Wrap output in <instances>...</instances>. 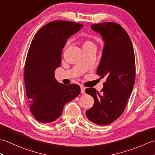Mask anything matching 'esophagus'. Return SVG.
I'll return each mask as SVG.
<instances>
[{
  "instance_id": "1",
  "label": "esophagus",
  "mask_w": 155,
  "mask_h": 155,
  "mask_svg": "<svg viewBox=\"0 0 155 155\" xmlns=\"http://www.w3.org/2000/svg\"><path fill=\"white\" fill-rule=\"evenodd\" d=\"M81 94H84L85 93V88L83 86H81Z\"/></svg>"
}]
</instances>
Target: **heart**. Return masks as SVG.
Instances as JSON below:
<instances>
[{
  "label": "heart",
  "mask_w": 155,
  "mask_h": 155,
  "mask_svg": "<svg viewBox=\"0 0 155 155\" xmlns=\"http://www.w3.org/2000/svg\"><path fill=\"white\" fill-rule=\"evenodd\" d=\"M92 44H93V43L90 40H84L83 41V47L86 46V45H92Z\"/></svg>",
  "instance_id": "b5f03b06"
}]
</instances>
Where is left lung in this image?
I'll use <instances>...</instances> for the list:
<instances>
[{"label":"left lung","mask_w":155,"mask_h":155,"mask_svg":"<svg viewBox=\"0 0 155 155\" xmlns=\"http://www.w3.org/2000/svg\"><path fill=\"white\" fill-rule=\"evenodd\" d=\"M91 28L101 34L105 43L96 73L101 78L106 76V80L100 92L86 89L94 100L86 116L94 124L106 125L116 120L127 105L135 81V54L130 38L120 24L103 22L92 24Z\"/></svg>","instance_id":"left-lung-1"}]
</instances>
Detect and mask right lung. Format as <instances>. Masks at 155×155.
Here are the masks:
<instances>
[{
    "mask_svg": "<svg viewBox=\"0 0 155 155\" xmlns=\"http://www.w3.org/2000/svg\"><path fill=\"white\" fill-rule=\"evenodd\" d=\"M82 27V24L73 21H51L37 32L31 41L24 77L31 112L41 123L57 120L64 104L80 94L78 84L64 85L57 82L54 71L61 66L67 39Z\"/></svg>",
    "mask_w": 155,
    "mask_h": 155,
    "instance_id": "1",
    "label": "right lung"
}]
</instances>
